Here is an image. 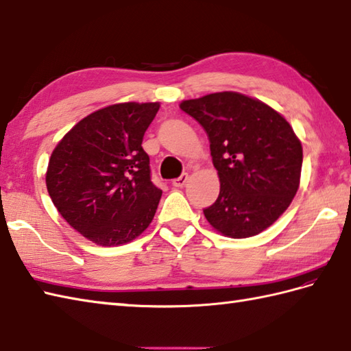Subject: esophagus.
<instances>
[{"label":"esophagus","instance_id":"34e87169","mask_svg":"<svg viewBox=\"0 0 351 351\" xmlns=\"http://www.w3.org/2000/svg\"><path fill=\"white\" fill-rule=\"evenodd\" d=\"M187 180H189V175L187 173H182L180 178H176V180H173V187H176V189H182L184 185H185V182H187Z\"/></svg>","mask_w":351,"mask_h":351}]
</instances>
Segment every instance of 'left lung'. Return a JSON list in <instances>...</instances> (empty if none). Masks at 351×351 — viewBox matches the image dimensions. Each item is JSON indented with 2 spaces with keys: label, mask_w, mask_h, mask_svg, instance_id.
<instances>
[{
  "label": "left lung",
  "mask_w": 351,
  "mask_h": 351,
  "mask_svg": "<svg viewBox=\"0 0 351 351\" xmlns=\"http://www.w3.org/2000/svg\"><path fill=\"white\" fill-rule=\"evenodd\" d=\"M210 137L220 193L204 210L208 223L229 238L270 228L300 185L303 149L280 113L252 96L217 92L180 104Z\"/></svg>",
  "instance_id": "8db88e82"
}]
</instances>
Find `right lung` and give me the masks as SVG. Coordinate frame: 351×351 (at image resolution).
Listing matches in <instances>:
<instances>
[{
  "label": "right lung",
  "mask_w": 351,
  "mask_h": 351,
  "mask_svg": "<svg viewBox=\"0 0 351 351\" xmlns=\"http://www.w3.org/2000/svg\"><path fill=\"white\" fill-rule=\"evenodd\" d=\"M160 102H121L93 111L58 141L47 169L52 204L102 247L122 245L151 225L162 191L141 147Z\"/></svg>",
  "instance_id": "add662e5"
}]
</instances>
